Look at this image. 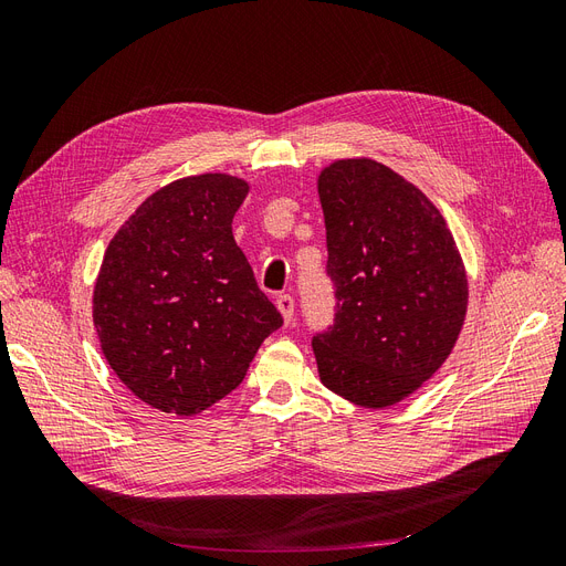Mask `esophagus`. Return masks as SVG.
<instances>
[{"label": "esophagus", "mask_w": 566, "mask_h": 566, "mask_svg": "<svg viewBox=\"0 0 566 566\" xmlns=\"http://www.w3.org/2000/svg\"><path fill=\"white\" fill-rule=\"evenodd\" d=\"M276 306H279V312L283 314L285 323L293 321V316H295V300L293 297H290V295H279Z\"/></svg>", "instance_id": "obj_1"}]
</instances>
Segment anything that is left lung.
<instances>
[{
    "label": "left lung",
    "instance_id": "1",
    "mask_svg": "<svg viewBox=\"0 0 566 566\" xmlns=\"http://www.w3.org/2000/svg\"><path fill=\"white\" fill-rule=\"evenodd\" d=\"M335 318L316 333L321 382L347 401L387 408L447 361L468 312L453 235L420 188L370 158L318 177Z\"/></svg>",
    "mask_w": 566,
    "mask_h": 566
}]
</instances>
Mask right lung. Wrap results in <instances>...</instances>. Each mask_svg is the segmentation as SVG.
I'll use <instances>...</instances> for the list:
<instances>
[{
    "mask_svg": "<svg viewBox=\"0 0 566 566\" xmlns=\"http://www.w3.org/2000/svg\"><path fill=\"white\" fill-rule=\"evenodd\" d=\"M248 188L231 175L167 184L104 254L94 287L101 349L117 378L165 413L196 416L224 399L283 325L233 241Z\"/></svg>",
    "mask_w": 566,
    "mask_h": 566,
    "instance_id": "obj_1",
    "label": "right lung"
}]
</instances>
